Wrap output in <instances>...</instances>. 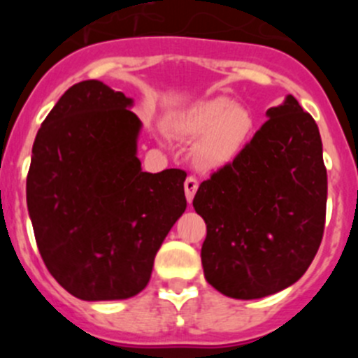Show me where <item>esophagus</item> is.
Masks as SVG:
<instances>
[{
    "mask_svg": "<svg viewBox=\"0 0 358 358\" xmlns=\"http://www.w3.org/2000/svg\"><path fill=\"white\" fill-rule=\"evenodd\" d=\"M197 187H199V182H197L194 176H189V178L185 180V196H187V201H189V202H192L194 196H196Z\"/></svg>",
    "mask_w": 358,
    "mask_h": 358,
    "instance_id": "esophagus-1",
    "label": "esophagus"
}]
</instances>
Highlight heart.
<instances>
[{
    "mask_svg": "<svg viewBox=\"0 0 358 358\" xmlns=\"http://www.w3.org/2000/svg\"><path fill=\"white\" fill-rule=\"evenodd\" d=\"M176 126L183 135L199 136L194 149L197 164L220 169L243 152L255 129V117L246 107L218 96L183 112Z\"/></svg>",
    "mask_w": 358,
    "mask_h": 358,
    "instance_id": "obj_1",
    "label": "heart"
}]
</instances>
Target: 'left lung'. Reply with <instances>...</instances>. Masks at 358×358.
<instances>
[{"label":"left lung","mask_w":358,"mask_h":358,"mask_svg":"<svg viewBox=\"0 0 358 358\" xmlns=\"http://www.w3.org/2000/svg\"><path fill=\"white\" fill-rule=\"evenodd\" d=\"M268 121L230 164L201 183L194 209L206 222V280L222 294L258 299L301 279L326 223L327 171L319 128L298 100Z\"/></svg>","instance_id":"left-lung-1"}]
</instances>
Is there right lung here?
I'll list each match as a JSON object with an SVG mask.
<instances>
[{"label":"right lung","mask_w":358,"mask_h":358,"mask_svg":"<svg viewBox=\"0 0 358 358\" xmlns=\"http://www.w3.org/2000/svg\"><path fill=\"white\" fill-rule=\"evenodd\" d=\"M133 100L96 79L71 86L43 121L27 209L46 268L86 301L138 294L187 208L182 169L142 171Z\"/></svg>","instance_id":"1"}]
</instances>
